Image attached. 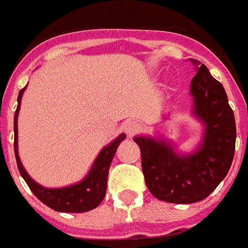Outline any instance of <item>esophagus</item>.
<instances>
[{"instance_id":"1","label":"esophagus","mask_w":248,"mask_h":248,"mask_svg":"<svg viewBox=\"0 0 248 248\" xmlns=\"http://www.w3.org/2000/svg\"><path fill=\"white\" fill-rule=\"evenodd\" d=\"M138 130H140V124L134 120H129L124 124V132L129 137L134 136Z\"/></svg>"}]
</instances>
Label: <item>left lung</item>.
I'll return each mask as SVG.
<instances>
[{
	"label": "left lung",
	"mask_w": 248,
	"mask_h": 248,
	"mask_svg": "<svg viewBox=\"0 0 248 248\" xmlns=\"http://www.w3.org/2000/svg\"><path fill=\"white\" fill-rule=\"evenodd\" d=\"M197 74L191 82L193 115L205 125L193 154H177L168 140L134 137L142 155L146 186L160 201L193 203L206 199L231 169L235 147V120L220 82L206 65L191 59Z\"/></svg>",
	"instance_id": "left-lung-1"
}]
</instances>
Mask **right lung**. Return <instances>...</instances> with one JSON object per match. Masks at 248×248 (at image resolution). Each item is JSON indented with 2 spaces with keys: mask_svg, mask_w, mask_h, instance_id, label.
<instances>
[{
  "mask_svg": "<svg viewBox=\"0 0 248 248\" xmlns=\"http://www.w3.org/2000/svg\"><path fill=\"white\" fill-rule=\"evenodd\" d=\"M27 87L19 92L17 96V108L14 116V151L16 157L17 169L20 171L21 177L27 182L28 187L34 193L37 199L51 207L55 211L60 213H86L93 210L100 205L106 195L108 187V169L111 165L115 152L118 150L119 143L125 138V134H120L115 138L111 143L101 150L98 156L93 162L90 173L83 178L79 183L71 184L62 188H46L38 184L31 178V175L24 169L17 154V115L20 110V102L23 93Z\"/></svg>",
  "mask_w": 248,
  "mask_h": 248,
  "instance_id": "1",
  "label": "right lung"
}]
</instances>
